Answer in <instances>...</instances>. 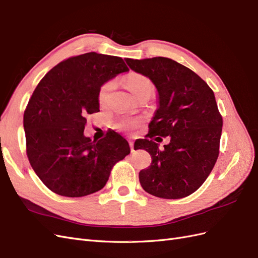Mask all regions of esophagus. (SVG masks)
Segmentation results:
<instances>
[{
	"label": "esophagus",
	"mask_w": 258,
	"mask_h": 258,
	"mask_svg": "<svg viewBox=\"0 0 258 258\" xmlns=\"http://www.w3.org/2000/svg\"><path fill=\"white\" fill-rule=\"evenodd\" d=\"M129 145H130V148H131V152H134V141H129Z\"/></svg>",
	"instance_id": "34e87169"
}]
</instances>
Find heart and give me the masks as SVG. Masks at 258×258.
<instances>
[{
	"label": "heart",
	"mask_w": 258,
	"mask_h": 258,
	"mask_svg": "<svg viewBox=\"0 0 258 258\" xmlns=\"http://www.w3.org/2000/svg\"><path fill=\"white\" fill-rule=\"evenodd\" d=\"M128 87L129 90L132 92V95L137 97L140 95L141 92L144 91H150L152 92L154 87L152 82L147 79V77L140 75V74H132L128 77ZM113 88V83L112 82H107L104 84L102 87L100 89L99 92V101L100 103H104L105 101L108 98V95ZM141 120L138 118H130V117H123V118H120L119 120H117L115 122V128L121 130V131H128L135 129L137 126H139Z\"/></svg>",
	"instance_id": "obj_1"
}]
</instances>
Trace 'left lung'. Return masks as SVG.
I'll return each instance as SVG.
<instances>
[{
	"mask_svg": "<svg viewBox=\"0 0 258 258\" xmlns=\"http://www.w3.org/2000/svg\"><path fill=\"white\" fill-rule=\"evenodd\" d=\"M135 72L148 77L158 92V108L139 148L152 156L139 179L153 196L179 199L196 191L212 171L220 153L223 118L208 84L178 62L155 57L124 59ZM170 137L163 150L150 139ZM136 146V144H135Z\"/></svg>",
	"mask_w": 258,
	"mask_h": 258,
	"instance_id": "left-lung-1",
	"label": "left lung"
}]
</instances>
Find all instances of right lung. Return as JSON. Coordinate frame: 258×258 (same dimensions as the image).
<instances>
[{
  "label": "right lung",
  "instance_id": "1",
  "mask_svg": "<svg viewBox=\"0 0 258 258\" xmlns=\"http://www.w3.org/2000/svg\"><path fill=\"white\" fill-rule=\"evenodd\" d=\"M128 71L120 57L87 52L60 62L36 86L23 114L27 155L51 191L74 198L102 189L130 153L115 131L99 141L84 136L86 117L100 111L101 86Z\"/></svg>",
  "mask_w": 258,
  "mask_h": 258
}]
</instances>
